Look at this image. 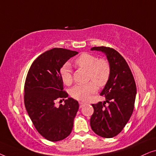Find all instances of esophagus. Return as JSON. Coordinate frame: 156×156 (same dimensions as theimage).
I'll return each instance as SVG.
<instances>
[{"label": "esophagus", "instance_id": "esophagus-1", "mask_svg": "<svg viewBox=\"0 0 156 156\" xmlns=\"http://www.w3.org/2000/svg\"><path fill=\"white\" fill-rule=\"evenodd\" d=\"M85 104L84 102H82V101H80V107L82 108L83 106H84Z\"/></svg>", "mask_w": 156, "mask_h": 156}]
</instances>
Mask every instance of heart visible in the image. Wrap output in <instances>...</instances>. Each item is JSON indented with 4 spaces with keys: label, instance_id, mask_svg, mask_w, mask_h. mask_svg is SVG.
I'll list each match as a JSON object with an SVG mask.
<instances>
[{
    "label": "heart",
    "instance_id": "heart-1",
    "mask_svg": "<svg viewBox=\"0 0 156 156\" xmlns=\"http://www.w3.org/2000/svg\"><path fill=\"white\" fill-rule=\"evenodd\" d=\"M74 62L87 71V80L91 81L86 84L75 85L70 89V95L79 101H87L97 91V86L104 87L107 84L111 75L110 64L105 59H99L96 55L87 52L81 54ZM60 76L64 84H72L73 78L68 64L61 67Z\"/></svg>",
    "mask_w": 156,
    "mask_h": 156
}]
</instances>
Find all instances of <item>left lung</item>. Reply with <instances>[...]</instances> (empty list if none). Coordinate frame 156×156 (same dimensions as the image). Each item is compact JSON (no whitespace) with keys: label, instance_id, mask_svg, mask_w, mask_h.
<instances>
[{"label":"left lung","instance_id":"obj_1","mask_svg":"<svg viewBox=\"0 0 156 156\" xmlns=\"http://www.w3.org/2000/svg\"><path fill=\"white\" fill-rule=\"evenodd\" d=\"M91 50L104 52L111 66V75L100 94L106 101L91 104L94 113L91 129L104 138H112L122 131L133 113L136 95L133 76L125 59L114 49L94 47Z\"/></svg>","mask_w":156,"mask_h":156}]
</instances>
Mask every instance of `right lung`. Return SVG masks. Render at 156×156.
Returning <instances> with one entry per match:
<instances>
[{
  "label": "right lung",
  "mask_w": 156,
  "mask_h": 156,
  "mask_svg": "<svg viewBox=\"0 0 156 156\" xmlns=\"http://www.w3.org/2000/svg\"><path fill=\"white\" fill-rule=\"evenodd\" d=\"M77 54L76 51L53 48L37 57L27 72L24 87L25 108L38 133L50 141L65 139L73 128L78 101L69 97L59 108L54 103L59 98L68 97L63 91L60 69Z\"/></svg>",
  "instance_id": "1"
}]
</instances>
